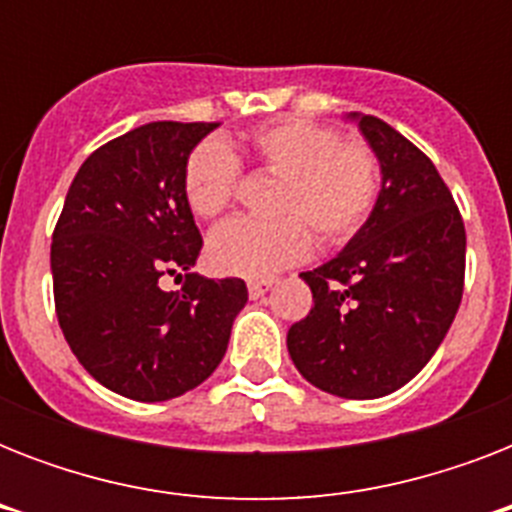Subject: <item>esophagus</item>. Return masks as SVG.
<instances>
[{
    "mask_svg": "<svg viewBox=\"0 0 512 512\" xmlns=\"http://www.w3.org/2000/svg\"><path fill=\"white\" fill-rule=\"evenodd\" d=\"M271 287H273L271 281H249L247 292H249V297H252V300H257V297H263Z\"/></svg>",
    "mask_w": 512,
    "mask_h": 512,
    "instance_id": "34e87169",
    "label": "esophagus"
}]
</instances>
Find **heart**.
Wrapping results in <instances>:
<instances>
[{"label": "heart", "mask_w": 512, "mask_h": 512, "mask_svg": "<svg viewBox=\"0 0 512 512\" xmlns=\"http://www.w3.org/2000/svg\"><path fill=\"white\" fill-rule=\"evenodd\" d=\"M249 154L265 172L281 177L273 223L231 220L207 244L209 265L236 279H271L300 263L313 247L342 244L364 225L377 199V162L364 146L342 143L340 132L311 119L289 116L257 127L247 138ZM239 183V159L223 140H204L188 156L183 191L193 215H223ZM308 224L307 229L304 225Z\"/></svg>", "instance_id": "1"}]
</instances>
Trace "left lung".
Returning a JSON list of instances; mask_svg holds the SVG:
<instances>
[{"instance_id":"8db88e82","label":"left lung","mask_w":512,"mask_h":512,"mask_svg":"<svg viewBox=\"0 0 512 512\" xmlns=\"http://www.w3.org/2000/svg\"><path fill=\"white\" fill-rule=\"evenodd\" d=\"M380 164L366 223L329 263L300 273L313 308L289 327L297 372L340 398L404 388L452 327L465 281V225L438 170L390 124L348 114Z\"/></svg>"}]
</instances>
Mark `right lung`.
<instances>
[{
    "mask_svg": "<svg viewBox=\"0 0 512 512\" xmlns=\"http://www.w3.org/2000/svg\"><path fill=\"white\" fill-rule=\"evenodd\" d=\"M217 122H148L79 167L52 233L63 337L87 372L132 401H170L223 361L247 305L241 279L193 271L201 236L185 201L188 156ZM183 270L180 293L158 279Z\"/></svg>",
    "mask_w": 512,
    "mask_h": 512,
    "instance_id": "add662e5",
    "label": "right lung"
}]
</instances>
